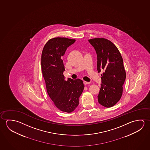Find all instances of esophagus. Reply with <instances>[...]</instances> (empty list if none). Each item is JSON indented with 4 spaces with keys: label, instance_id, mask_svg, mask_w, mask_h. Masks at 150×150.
Returning a JSON list of instances; mask_svg holds the SVG:
<instances>
[{
    "label": "esophagus",
    "instance_id": "34e87169",
    "mask_svg": "<svg viewBox=\"0 0 150 150\" xmlns=\"http://www.w3.org/2000/svg\"><path fill=\"white\" fill-rule=\"evenodd\" d=\"M83 83H84V85H86V84H90V82H86V81H84L83 82Z\"/></svg>",
    "mask_w": 150,
    "mask_h": 150
}]
</instances>
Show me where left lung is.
Listing matches in <instances>:
<instances>
[{
  "label": "left lung",
  "mask_w": 150,
  "mask_h": 150,
  "mask_svg": "<svg viewBox=\"0 0 150 150\" xmlns=\"http://www.w3.org/2000/svg\"><path fill=\"white\" fill-rule=\"evenodd\" d=\"M88 41L96 52L98 72L104 70L101 74L98 101L104 107H112L116 104L122 94V86L126 78L122 58L116 45L107 39L94 38Z\"/></svg>",
  "instance_id": "left-lung-1"
}]
</instances>
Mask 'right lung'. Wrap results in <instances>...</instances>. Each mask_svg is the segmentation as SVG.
Returning <instances> with one entry per match:
<instances>
[{
	"instance_id": "obj_1",
	"label": "right lung",
	"mask_w": 150,
	"mask_h": 150,
	"mask_svg": "<svg viewBox=\"0 0 150 150\" xmlns=\"http://www.w3.org/2000/svg\"><path fill=\"white\" fill-rule=\"evenodd\" d=\"M75 41L66 38H51L43 48L41 57L42 71L48 95L58 110L68 113L78 106L79 98L84 88L81 79L68 78L66 81L63 74L65 69L62 57Z\"/></svg>"
}]
</instances>
